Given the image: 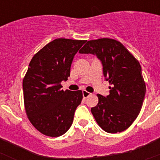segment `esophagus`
Here are the masks:
<instances>
[{
    "label": "esophagus",
    "mask_w": 160,
    "mask_h": 160,
    "mask_svg": "<svg viewBox=\"0 0 160 160\" xmlns=\"http://www.w3.org/2000/svg\"><path fill=\"white\" fill-rule=\"evenodd\" d=\"M90 94H90V92H88V91H87V90H83L82 91V95H83V98H88Z\"/></svg>",
    "instance_id": "34e87169"
}]
</instances>
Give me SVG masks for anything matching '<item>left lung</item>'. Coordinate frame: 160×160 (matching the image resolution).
I'll list each match as a JSON object with an SVG mask.
<instances>
[{"label": "left lung", "instance_id": "obj_1", "mask_svg": "<svg viewBox=\"0 0 160 160\" xmlns=\"http://www.w3.org/2000/svg\"><path fill=\"white\" fill-rule=\"evenodd\" d=\"M79 53L100 59L104 77L111 86L107 97L97 94L98 103L91 108L97 123L111 134L127 130L140 112L146 93L138 61L121 42L111 38L88 41Z\"/></svg>", "mask_w": 160, "mask_h": 160}]
</instances>
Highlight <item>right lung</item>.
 Instances as JSON below:
<instances>
[{
	"instance_id": "1",
	"label": "right lung",
	"mask_w": 160,
	"mask_h": 160,
	"mask_svg": "<svg viewBox=\"0 0 160 160\" xmlns=\"http://www.w3.org/2000/svg\"><path fill=\"white\" fill-rule=\"evenodd\" d=\"M87 41L58 38L31 59L23 78L24 104L32 125L49 137L62 135L71 127L82 91L62 90L70 77L74 55Z\"/></svg>"
}]
</instances>
